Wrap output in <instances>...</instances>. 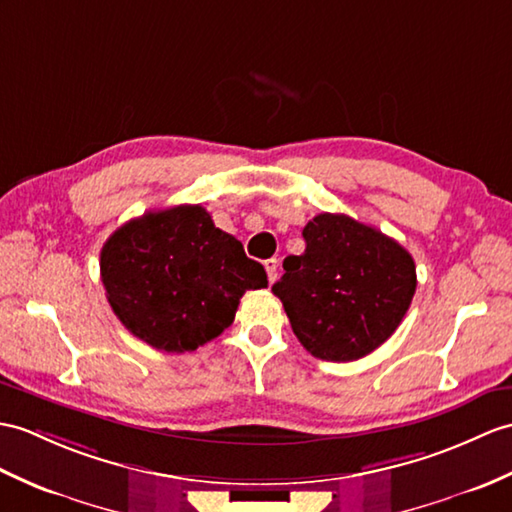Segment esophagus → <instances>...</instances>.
<instances>
[{"label": "esophagus", "instance_id": "34e87169", "mask_svg": "<svg viewBox=\"0 0 512 512\" xmlns=\"http://www.w3.org/2000/svg\"><path fill=\"white\" fill-rule=\"evenodd\" d=\"M264 268H266L268 281H270V283H275V279H277V268H279V261H277V259H266V261H264Z\"/></svg>", "mask_w": 512, "mask_h": 512}]
</instances>
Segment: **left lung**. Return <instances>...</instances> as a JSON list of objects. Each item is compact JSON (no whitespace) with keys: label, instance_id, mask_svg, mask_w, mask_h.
<instances>
[{"label":"left lung","instance_id":"obj_1","mask_svg":"<svg viewBox=\"0 0 512 512\" xmlns=\"http://www.w3.org/2000/svg\"><path fill=\"white\" fill-rule=\"evenodd\" d=\"M303 237L305 253L283 259L272 292L314 358L360 360L406 316L417 290L414 259L392 237L344 213H318Z\"/></svg>","mask_w":512,"mask_h":512}]
</instances>
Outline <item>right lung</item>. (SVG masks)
Segmentation results:
<instances>
[{
	"label": "right lung",
	"mask_w": 512,
	"mask_h": 512,
	"mask_svg": "<svg viewBox=\"0 0 512 512\" xmlns=\"http://www.w3.org/2000/svg\"><path fill=\"white\" fill-rule=\"evenodd\" d=\"M100 275L122 325L168 353L196 351L218 338L244 292L268 285L264 266L200 205L126 222L102 246Z\"/></svg>",
	"instance_id": "right-lung-1"
}]
</instances>
